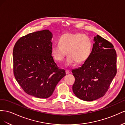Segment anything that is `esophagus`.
I'll return each instance as SVG.
<instances>
[{"instance_id":"obj_1","label":"esophagus","mask_w":125,"mask_h":125,"mask_svg":"<svg viewBox=\"0 0 125 125\" xmlns=\"http://www.w3.org/2000/svg\"><path fill=\"white\" fill-rule=\"evenodd\" d=\"M65 73H66V74H68L70 73V71L69 70H66L65 71Z\"/></svg>"}]
</instances>
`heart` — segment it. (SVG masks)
Returning a JSON list of instances; mask_svg holds the SVG:
<instances>
[{
	"instance_id": "b5f03b06",
	"label": "heart",
	"mask_w": 125,
	"mask_h": 125,
	"mask_svg": "<svg viewBox=\"0 0 125 125\" xmlns=\"http://www.w3.org/2000/svg\"><path fill=\"white\" fill-rule=\"evenodd\" d=\"M93 42L88 35L82 33H67L61 35L59 44L51 48L53 58L57 62H61L67 56L65 65L69 66L76 62L81 63L86 61L91 55Z\"/></svg>"
}]
</instances>
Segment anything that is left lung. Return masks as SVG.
Segmentation results:
<instances>
[{"label":"left lung","mask_w":125,"mask_h":125,"mask_svg":"<svg viewBox=\"0 0 125 125\" xmlns=\"http://www.w3.org/2000/svg\"><path fill=\"white\" fill-rule=\"evenodd\" d=\"M91 55L83 64L72 71V90L76 97L93 101L104 96L117 73V54L114 45L97 35Z\"/></svg>","instance_id":"8db88e82"}]
</instances>
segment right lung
<instances>
[{"instance_id": "obj_1", "label": "right lung", "mask_w": 125, "mask_h": 125, "mask_svg": "<svg viewBox=\"0 0 125 125\" xmlns=\"http://www.w3.org/2000/svg\"><path fill=\"white\" fill-rule=\"evenodd\" d=\"M52 34L43 30L21 37L13 50V74L27 94L39 98L51 96L65 76L51 55Z\"/></svg>"}]
</instances>
